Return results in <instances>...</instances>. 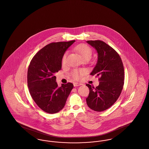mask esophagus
<instances>
[{
	"mask_svg": "<svg viewBox=\"0 0 149 149\" xmlns=\"http://www.w3.org/2000/svg\"><path fill=\"white\" fill-rule=\"evenodd\" d=\"M81 85V83H77V82L74 83V86H80V85Z\"/></svg>",
	"mask_w": 149,
	"mask_h": 149,
	"instance_id": "esophagus-1",
	"label": "esophagus"
}]
</instances>
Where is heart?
I'll return each instance as SVG.
<instances>
[{"mask_svg": "<svg viewBox=\"0 0 149 149\" xmlns=\"http://www.w3.org/2000/svg\"><path fill=\"white\" fill-rule=\"evenodd\" d=\"M75 50L83 60H89L92 56V49L85 44H80L75 47ZM68 52H65L62 57V63L65 64L66 61ZM84 71L82 70H75L72 72V76L75 80H79L83 75Z\"/></svg>", "mask_w": 149, "mask_h": 149, "instance_id": "obj_1", "label": "heart"}]
</instances>
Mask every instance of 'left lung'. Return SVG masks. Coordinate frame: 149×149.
<instances>
[{
  "instance_id": "left-lung-1",
  "label": "left lung",
  "mask_w": 149,
  "mask_h": 149,
  "mask_svg": "<svg viewBox=\"0 0 149 149\" xmlns=\"http://www.w3.org/2000/svg\"><path fill=\"white\" fill-rule=\"evenodd\" d=\"M86 42L98 52L97 63L91 75L99 77V84L95 88L86 84L89 89L86 101L91 109L102 112L112 106L119 98L124 85V68L119 54L106 43L100 40Z\"/></svg>"
}]
</instances>
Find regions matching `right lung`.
Wrapping results in <instances>:
<instances>
[{
  "instance_id": "add662e5",
  "label": "right lung",
  "mask_w": 149,
  "mask_h": 149,
  "mask_svg": "<svg viewBox=\"0 0 149 149\" xmlns=\"http://www.w3.org/2000/svg\"><path fill=\"white\" fill-rule=\"evenodd\" d=\"M75 41L49 43L31 60L27 72L29 92L36 104L48 113H56L64 108L74 85L58 87L55 73L61 70L62 57Z\"/></svg>"
}]
</instances>
